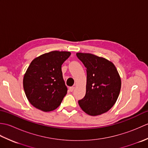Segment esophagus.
Here are the masks:
<instances>
[{
	"mask_svg": "<svg viewBox=\"0 0 148 148\" xmlns=\"http://www.w3.org/2000/svg\"><path fill=\"white\" fill-rule=\"evenodd\" d=\"M74 89H75V87L74 86L69 87V90H70V92H73Z\"/></svg>",
	"mask_w": 148,
	"mask_h": 148,
	"instance_id": "1",
	"label": "esophagus"
}]
</instances>
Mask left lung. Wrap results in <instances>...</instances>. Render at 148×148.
I'll return each mask as SVG.
<instances>
[{
  "instance_id": "1",
  "label": "left lung",
  "mask_w": 148,
  "mask_h": 148,
  "mask_svg": "<svg viewBox=\"0 0 148 148\" xmlns=\"http://www.w3.org/2000/svg\"><path fill=\"white\" fill-rule=\"evenodd\" d=\"M86 68V94L78 101L90 116L106 112L114 105L120 92L121 77L112 62L91 53H77Z\"/></svg>"
}]
</instances>
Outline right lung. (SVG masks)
I'll return each mask as SVG.
<instances>
[{
	"instance_id": "obj_1",
	"label": "right lung",
	"mask_w": 148,
	"mask_h": 148,
	"mask_svg": "<svg viewBox=\"0 0 148 148\" xmlns=\"http://www.w3.org/2000/svg\"><path fill=\"white\" fill-rule=\"evenodd\" d=\"M69 51H53L34 58L24 75L23 84L29 102L44 112L56 109L67 92L62 65Z\"/></svg>"
}]
</instances>
